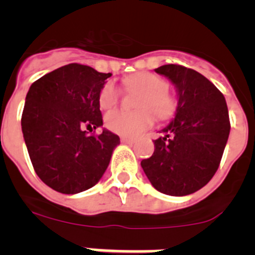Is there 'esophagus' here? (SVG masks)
<instances>
[{
	"label": "esophagus",
	"instance_id": "esophagus-1",
	"mask_svg": "<svg viewBox=\"0 0 255 255\" xmlns=\"http://www.w3.org/2000/svg\"><path fill=\"white\" fill-rule=\"evenodd\" d=\"M121 141H123V143H125V144H132V143H135V139L134 138H126V136H123V138H121Z\"/></svg>",
	"mask_w": 255,
	"mask_h": 255
}]
</instances>
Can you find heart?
<instances>
[{"mask_svg":"<svg viewBox=\"0 0 255 255\" xmlns=\"http://www.w3.org/2000/svg\"><path fill=\"white\" fill-rule=\"evenodd\" d=\"M126 89L141 91L138 98L139 111L129 112L124 110L110 111L105 117L108 130L124 136H135L147 130L153 125L154 116L149 108L157 115L158 119H168L175 111L176 103L167 93V83L159 76L150 73H140L129 76L124 80ZM120 91L112 82H107L102 87L98 96L100 106L105 110L111 108L119 101ZM147 107V109H144Z\"/></svg>","mask_w":255,"mask_h":255,"instance_id":"b5f03b06","label":"heart"}]
</instances>
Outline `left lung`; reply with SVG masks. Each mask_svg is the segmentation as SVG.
<instances>
[{
	"label": "left lung",
	"instance_id": "obj_1",
	"mask_svg": "<svg viewBox=\"0 0 255 255\" xmlns=\"http://www.w3.org/2000/svg\"><path fill=\"white\" fill-rule=\"evenodd\" d=\"M154 71L172 83L177 107L154 140L152 157L140 164L157 190L184 197L207 185L217 171L230 134L229 110L224 94L195 70L170 64Z\"/></svg>",
	"mask_w": 255,
	"mask_h": 255
}]
</instances>
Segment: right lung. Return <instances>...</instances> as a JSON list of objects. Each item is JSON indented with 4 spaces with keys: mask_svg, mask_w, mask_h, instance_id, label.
Wrapping results in <instances>:
<instances>
[{
    "mask_svg": "<svg viewBox=\"0 0 255 255\" xmlns=\"http://www.w3.org/2000/svg\"><path fill=\"white\" fill-rule=\"evenodd\" d=\"M112 74L69 64L46 74L29 88L21 130L39 179L62 194L94 186L107 170L119 135L103 129L98 96Z\"/></svg>",
    "mask_w": 255,
    "mask_h": 255,
    "instance_id": "obj_1",
    "label": "right lung"
}]
</instances>
